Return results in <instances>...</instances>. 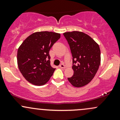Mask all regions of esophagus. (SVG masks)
Wrapping results in <instances>:
<instances>
[{
	"label": "esophagus",
	"mask_w": 120,
	"mask_h": 120,
	"mask_svg": "<svg viewBox=\"0 0 120 120\" xmlns=\"http://www.w3.org/2000/svg\"><path fill=\"white\" fill-rule=\"evenodd\" d=\"M60 68H63V69L65 68V65H64V64H60Z\"/></svg>",
	"instance_id": "34e87169"
}]
</instances>
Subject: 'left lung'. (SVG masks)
<instances>
[{"instance_id": "8db88e82", "label": "left lung", "mask_w": 120, "mask_h": 120, "mask_svg": "<svg viewBox=\"0 0 120 120\" xmlns=\"http://www.w3.org/2000/svg\"><path fill=\"white\" fill-rule=\"evenodd\" d=\"M73 57V75L68 78L75 87L90 83L95 77L100 64V49L98 44L87 34L73 31L64 33Z\"/></svg>"}]
</instances>
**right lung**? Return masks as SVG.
<instances>
[{
    "label": "right lung",
    "mask_w": 120,
    "mask_h": 120,
    "mask_svg": "<svg viewBox=\"0 0 120 120\" xmlns=\"http://www.w3.org/2000/svg\"><path fill=\"white\" fill-rule=\"evenodd\" d=\"M60 38V34L51 31L35 32L29 35L19 47L17 64L20 72L30 83L45 85L55 68L50 64L49 51Z\"/></svg>",
    "instance_id": "1"
}]
</instances>
